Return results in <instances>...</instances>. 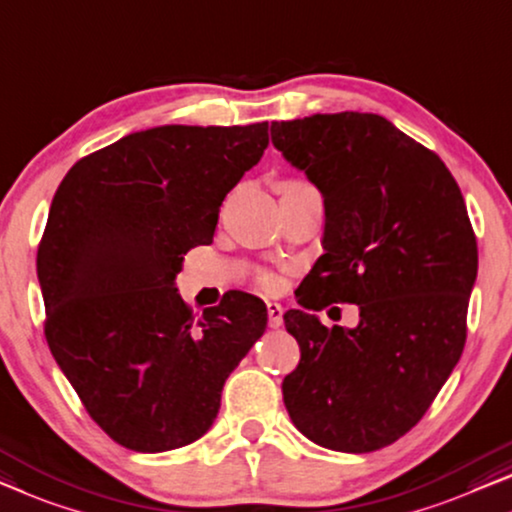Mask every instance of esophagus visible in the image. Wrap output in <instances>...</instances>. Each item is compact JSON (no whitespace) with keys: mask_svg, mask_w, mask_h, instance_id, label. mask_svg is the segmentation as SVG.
<instances>
[{"mask_svg":"<svg viewBox=\"0 0 512 512\" xmlns=\"http://www.w3.org/2000/svg\"><path fill=\"white\" fill-rule=\"evenodd\" d=\"M284 323V309L279 302H268V325L270 328H279Z\"/></svg>","mask_w":512,"mask_h":512,"instance_id":"esophagus-1","label":"esophagus"}]
</instances>
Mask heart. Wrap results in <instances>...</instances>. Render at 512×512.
Listing matches in <instances>:
<instances>
[{"label":"heart","instance_id":"heart-1","mask_svg":"<svg viewBox=\"0 0 512 512\" xmlns=\"http://www.w3.org/2000/svg\"><path fill=\"white\" fill-rule=\"evenodd\" d=\"M291 184H300V182L298 180H288V182L281 184V187H291ZM272 284H274V281L270 277H263V286L265 288H272Z\"/></svg>","mask_w":512,"mask_h":512}]
</instances>
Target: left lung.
I'll list each match as a JSON object with an SVG mask.
<instances>
[{"mask_svg":"<svg viewBox=\"0 0 512 512\" xmlns=\"http://www.w3.org/2000/svg\"><path fill=\"white\" fill-rule=\"evenodd\" d=\"M272 143L325 203V254L298 302L360 309L351 330L286 311L300 344L286 411L318 446L372 453L418 425L464 351L476 233L439 154L381 115L272 122Z\"/></svg>","mask_w":512,"mask_h":512,"instance_id":"8db88e82","label":"left lung"}]
</instances>
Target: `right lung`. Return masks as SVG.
Wrapping results in <instances>:
<instances>
[{"mask_svg":"<svg viewBox=\"0 0 512 512\" xmlns=\"http://www.w3.org/2000/svg\"><path fill=\"white\" fill-rule=\"evenodd\" d=\"M268 122L170 124L73 164L36 254L46 342L90 418L120 446L164 453L212 427L228 374L268 309L235 291L198 316L173 286L219 207L268 147Z\"/></svg>","mask_w":512,"mask_h":512,"instance_id":"obj_1","label":"right lung"}]
</instances>
